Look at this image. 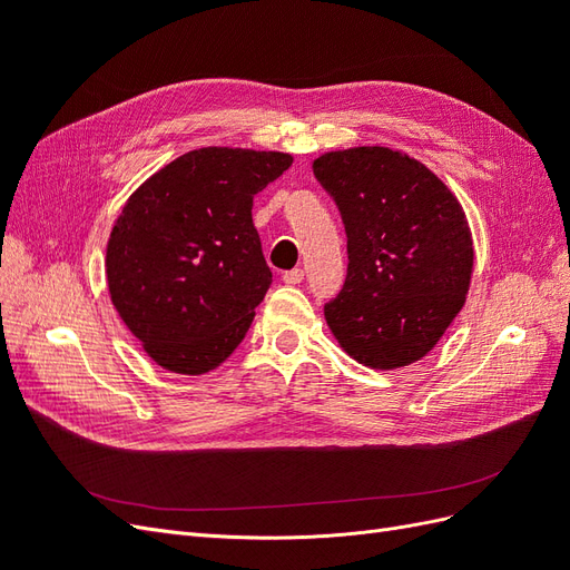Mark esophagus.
Instances as JSON below:
<instances>
[{
    "label": "esophagus",
    "instance_id": "34e87169",
    "mask_svg": "<svg viewBox=\"0 0 570 570\" xmlns=\"http://www.w3.org/2000/svg\"><path fill=\"white\" fill-rule=\"evenodd\" d=\"M302 278H304V271L302 268H292V271L283 273V283H287V285H299Z\"/></svg>",
    "mask_w": 570,
    "mask_h": 570
}]
</instances>
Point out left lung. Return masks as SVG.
Listing matches in <instances>:
<instances>
[{"mask_svg": "<svg viewBox=\"0 0 570 570\" xmlns=\"http://www.w3.org/2000/svg\"><path fill=\"white\" fill-rule=\"evenodd\" d=\"M314 176L347 233V278L323 314L368 368H402L435 347L465 302L473 237L433 170L390 147L327 151Z\"/></svg>", "mask_w": 570, "mask_h": 570, "instance_id": "left-lung-1", "label": "left lung"}]
</instances>
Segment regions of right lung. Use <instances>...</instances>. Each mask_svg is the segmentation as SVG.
Returning <instances> with one entry per match:
<instances>
[{"label":"right lung","mask_w":570,"mask_h":570,"mask_svg":"<svg viewBox=\"0 0 570 570\" xmlns=\"http://www.w3.org/2000/svg\"><path fill=\"white\" fill-rule=\"evenodd\" d=\"M292 166L283 151L202 147L135 189L107 245L118 316L170 373L226 361L271 287L254 195Z\"/></svg>","instance_id":"1"}]
</instances>
